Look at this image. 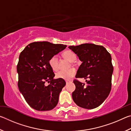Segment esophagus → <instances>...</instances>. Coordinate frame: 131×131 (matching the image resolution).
Masks as SVG:
<instances>
[{
    "label": "esophagus",
    "instance_id": "obj_1",
    "mask_svg": "<svg viewBox=\"0 0 131 131\" xmlns=\"http://www.w3.org/2000/svg\"><path fill=\"white\" fill-rule=\"evenodd\" d=\"M69 81H66V83L67 84H69Z\"/></svg>",
    "mask_w": 131,
    "mask_h": 131
}]
</instances>
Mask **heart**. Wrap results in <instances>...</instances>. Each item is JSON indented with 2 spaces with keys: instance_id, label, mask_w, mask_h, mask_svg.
Here are the masks:
<instances>
[{
  "instance_id": "1",
  "label": "heart",
  "mask_w": 131,
  "mask_h": 131,
  "mask_svg": "<svg viewBox=\"0 0 131 131\" xmlns=\"http://www.w3.org/2000/svg\"><path fill=\"white\" fill-rule=\"evenodd\" d=\"M63 57L67 59L69 61L74 62L76 60V57L74 53L71 50H66L62 54ZM49 65L52 70L55 71L58 69V59L57 56H52L49 60ZM76 74V70L72 68L67 70H60L56 73V77L58 79L69 80Z\"/></svg>"
}]
</instances>
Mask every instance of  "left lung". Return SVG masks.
Here are the masks:
<instances>
[{"instance_id":"1","label":"left lung","mask_w":131,"mask_h":131,"mask_svg":"<svg viewBox=\"0 0 131 131\" xmlns=\"http://www.w3.org/2000/svg\"><path fill=\"white\" fill-rule=\"evenodd\" d=\"M69 48L82 63L76 78H84L87 84L74 80L76 89L72 98L77 106L92 109L100 106L110 94L113 66L110 53L102 46L92 43L71 46ZM87 79H88L87 81Z\"/></svg>"}]
</instances>
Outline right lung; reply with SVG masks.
<instances>
[{"label": "right lung", "instance_id": "1", "mask_svg": "<svg viewBox=\"0 0 131 131\" xmlns=\"http://www.w3.org/2000/svg\"><path fill=\"white\" fill-rule=\"evenodd\" d=\"M66 47L63 44L47 41L34 42L19 55L17 67L18 86L26 102L34 109L48 111L57 105L66 82L63 79H54L55 74L49 60ZM46 81L50 83L49 85H45Z\"/></svg>", "mask_w": 131, "mask_h": 131}]
</instances>
